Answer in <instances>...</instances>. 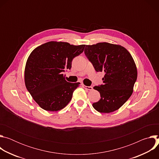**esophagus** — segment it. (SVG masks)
<instances>
[{"label": "esophagus", "instance_id": "obj_1", "mask_svg": "<svg viewBox=\"0 0 159 159\" xmlns=\"http://www.w3.org/2000/svg\"><path fill=\"white\" fill-rule=\"evenodd\" d=\"M84 89H87V90H92L93 89V87H91V86H86V85H84L83 86Z\"/></svg>", "mask_w": 159, "mask_h": 159}]
</instances>
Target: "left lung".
Returning a JSON list of instances; mask_svg holds the SVG:
<instances>
[{
  "instance_id": "left-lung-1",
  "label": "left lung",
  "mask_w": 159,
  "mask_h": 159,
  "mask_svg": "<svg viewBox=\"0 0 159 159\" xmlns=\"http://www.w3.org/2000/svg\"><path fill=\"white\" fill-rule=\"evenodd\" d=\"M84 53L96 72L105 73L103 84L94 87L101 99L93 104L100 112L118 110L130 98L137 79V69L129 52L123 47L108 43L86 45Z\"/></svg>"
}]
</instances>
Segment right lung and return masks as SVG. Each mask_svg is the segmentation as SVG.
<instances>
[{
	"instance_id": "right-lung-1",
	"label": "right lung",
	"mask_w": 159,
	"mask_h": 159,
	"mask_svg": "<svg viewBox=\"0 0 159 159\" xmlns=\"http://www.w3.org/2000/svg\"><path fill=\"white\" fill-rule=\"evenodd\" d=\"M85 44L50 41L36 48L26 61L25 80L33 99L43 109L57 111L72 99L80 83L68 82L63 73L70 70L73 59L81 54Z\"/></svg>"
}]
</instances>
